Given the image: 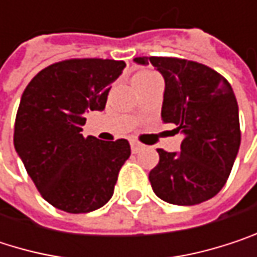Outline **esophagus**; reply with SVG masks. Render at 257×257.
<instances>
[{"label": "esophagus", "instance_id": "obj_1", "mask_svg": "<svg viewBox=\"0 0 257 257\" xmlns=\"http://www.w3.org/2000/svg\"><path fill=\"white\" fill-rule=\"evenodd\" d=\"M143 147H144V146H143L140 141H137V140H131V149H132V152H134V153H138Z\"/></svg>", "mask_w": 257, "mask_h": 257}]
</instances>
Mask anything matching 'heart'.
<instances>
[{"label":"heart","instance_id":"obj_1","mask_svg":"<svg viewBox=\"0 0 257 257\" xmlns=\"http://www.w3.org/2000/svg\"><path fill=\"white\" fill-rule=\"evenodd\" d=\"M152 76H155V73H153V71H147V70L138 71V73L134 76V83L141 81V80H144V78H147V77H152Z\"/></svg>","mask_w":257,"mask_h":257}]
</instances>
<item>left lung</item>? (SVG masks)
<instances>
[{
	"label": "left lung",
	"mask_w": 257,
	"mask_h": 257,
	"mask_svg": "<svg viewBox=\"0 0 257 257\" xmlns=\"http://www.w3.org/2000/svg\"><path fill=\"white\" fill-rule=\"evenodd\" d=\"M165 80L162 120L184 135L180 152L158 149L150 171L153 192L165 202L196 205L216 196L231 174L241 131L238 104L229 81L213 68L170 56H141Z\"/></svg>",
	"instance_id": "1"
}]
</instances>
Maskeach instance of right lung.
Segmentation results:
<instances>
[{"instance_id": "add662e5", "label": "right lung", "mask_w": 257, "mask_h": 257, "mask_svg": "<svg viewBox=\"0 0 257 257\" xmlns=\"http://www.w3.org/2000/svg\"><path fill=\"white\" fill-rule=\"evenodd\" d=\"M123 61L76 58L41 70L25 87L15 122V149L40 195L81 214L105 205L131 155L128 140L83 137L84 113L102 111Z\"/></svg>"}]
</instances>
